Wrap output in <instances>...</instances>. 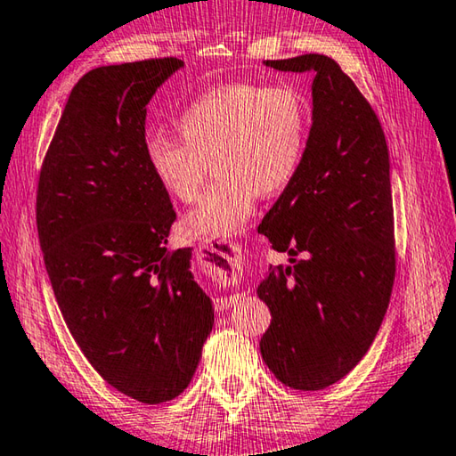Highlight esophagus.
Returning a JSON list of instances; mask_svg holds the SVG:
<instances>
[{"label": "esophagus", "mask_w": 456, "mask_h": 456, "mask_svg": "<svg viewBox=\"0 0 456 456\" xmlns=\"http://www.w3.org/2000/svg\"><path fill=\"white\" fill-rule=\"evenodd\" d=\"M217 251V249H215ZM217 264H215L213 267L217 269V273L223 275V273H229L233 277H243V272H245V253L239 249V247H233V253H223V251H217ZM235 302H239V296H229V297H217L215 299V307H217V312H223L227 310L229 305H233Z\"/></svg>", "instance_id": "obj_1"}]
</instances>
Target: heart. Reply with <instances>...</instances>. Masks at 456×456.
Returning a JSON list of instances; mask_svg holds the SVG:
<instances>
[{
    "instance_id": "obj_1",
    "label": "heart",
    "mask_w": 456,
    "mask_h": 456,
    "mask_svg": "<svg viewBox=\"0 0 456 456\" xmlns=\"http://www.w3.org/2000/svg\"><path fill=\"white\" fill-rule=\"evenodd\" d=\"M181 136L146 138V160L168 195L192 203L209 173L217 175L184 215L189 237H237L259 195H275L297 175L310 117L291 86L223 84L192 100L176 120Z\"/></svg>"
}]
</instances>
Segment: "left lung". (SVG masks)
Listing matches in <instances>:
<instances>
[{"instance_id": "1", "label": "left lung", "mask_w": 456, "mask_h": 456, "mask_svg": "<svg viewBox=\"0 0 456 456\" xmlns=\"http://www.w3.org/2000/svg\"><path fill=\"white\" fill-rule=\"evenodd\" d=\"M265 66L314 72V122L297 175L259 225L275 251L291 256L257 288L272 312L259 350L285 386L323 390L364 358L390 304L388 146L372 106L336 60L304 53Z\"/></svg>"}]
</instances>
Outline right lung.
Returning a JSON list of instances; mask_svg holds the SVG:
<instances>
[{
    "instance_id": "1",
    "label": "right lung",
    "mask_w": 456,
    "mask_h": 456,
    "mask_svg": "<svg viewBox=\"0 0 456 456\" xmlns=\"http://www.w3.org/2000/svg\"><path fill=\"white\" fill-rule=\"evenodd\" d=\"M179 58L94 68L45 152L37 237L53 296L92 368L144 404L187 388L213 330L189 249L168 251L171 197L146 160V104Z\"/></svg>"
}]
</instances>
